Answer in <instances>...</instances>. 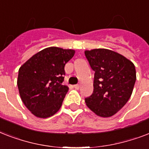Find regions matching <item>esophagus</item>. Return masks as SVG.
I'll return each instance as SVG.
<instances>
[{
  "mask_svg": "<svg viewBox=\"0 0 149 149\" xmlns=\"http://www.w3.org/2000/svg\"><path fill=\"white\" fill-rule=\"evenodd\" d=\"M74 88L76 89V90H79V84H76V85H74Z\"/></svg>",
  "mask_w": 149,
  "mask_h": 149,
  "instance_id": "obj_1",
  "label": "esophagus"
}]
</instances>
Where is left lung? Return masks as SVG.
Segmentation results:
<instances>
[{
  "mask_svg": "<svg viewBox=\"0 0 149 149\" xmlns=\"http://www.w3.org/2000/svg\"><path fill=\"white\" fill-rule=\"evenodd\" d=\"M84 53L95 71L93 93L85 99L86 106L102 118L114 115L132 96L136 80L134 63L107 49L86 50Z\"/></svg>",
  "mask_w": 149,
  "mask_h": 149,
  "instance_id": "1",
  "label": "left lung"
}]
</instances>
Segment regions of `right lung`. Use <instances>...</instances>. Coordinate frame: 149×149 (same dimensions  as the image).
I'll list each match as a JSON object with an SVG mask.
<instances>
[{
  "label": "right lung",
  "mask_w": 149,
  "mask_h": 149,
  "mask_svg": "<svg viewBox=\"0 0 149 149\" xmlns=\"http://www.w3.org/2000/svg\"><path fill=\"white\" fill-rule=\"evenodd\" d=\"M74 54V49L46 48L19 68L17 84L20 97L33 115L47 118L60 109L69 91L63 85L64 67Z\"/></svg>",
  "instance_id": "obj_1"
}]
</instances>
